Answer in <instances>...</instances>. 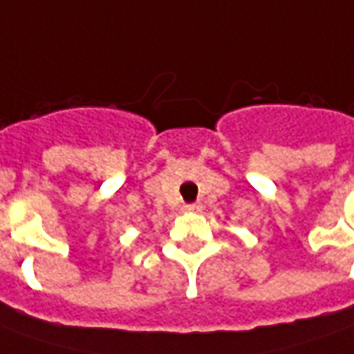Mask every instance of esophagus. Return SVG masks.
I'll return each instance as SVG.
<instances>
[{"label":"esophagus","mask_w":354,"mask_h":354,"mask_svg":"<svg viewBox=\"0 0 354 354\" xmlns=\"http://www.w3.org/2000/svg\"><path fill=\"white\" fill-rule=\"evenodd\" d=\"M184 209L189 212V214H200L201 209H203V205L201 203H188V205H184Z\"/></svg>","instance_id":"obj_1"}]
</instances>
